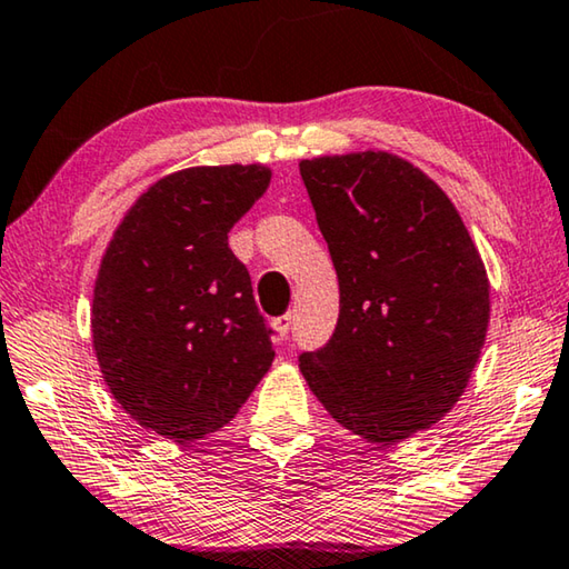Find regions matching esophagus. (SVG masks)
<instances>
[{"label":"esophagus","mask_w":569,"mask_h":569,"mask_svg":"<svg viewBox=\"0 0 569 569\" xmlns=\"http://www.w3.org/2000/svg\"><path fill=\"white\" fill-rule=\"evenodd\" d=\"M291 323H293V317L291 313H283V317L273 319V329L278 333V339H286L288 331H291Z\"/></svg>","instance_id":"obj_1"}]
</instances>
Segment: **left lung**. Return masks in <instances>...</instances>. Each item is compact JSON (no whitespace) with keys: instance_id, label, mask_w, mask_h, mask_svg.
Here are the masks:
<instances>
[{"instance_id":"obj_1","label":"left lung","mask_w":569,"mask_h":569,"mask_svg":"<svg viewBox=\"0 0 569 569\" xmlns=\"http://www.w3.org/2000/svg\"><path fill=\"white\" fill-rule=\"evenodd\" d=\"M339 278L331 339L299 357L339 426L392 446L461 398L489 329V278L461 214L387 151L301 161Z\"/></svg>"}]
</instances>
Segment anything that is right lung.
<instances>
[{
  "label": "right lung",
  "mask_w": 569,
  "mask_h": 569,
  "mask_svg": "<svg viewBox=\"0 0 569 569\" xmlns=\"http://www.w3.org/2000/svg\"><path fill=\"white\" fill-rule=\"evenodd\" d=\"M270 184L260 164L192 167L143 192L108 242L93 349L116 402L174 443L236 418L276 351L228 232Z\"/></svg>",
  "instance_id": "obj_1"
}]
</instances>
